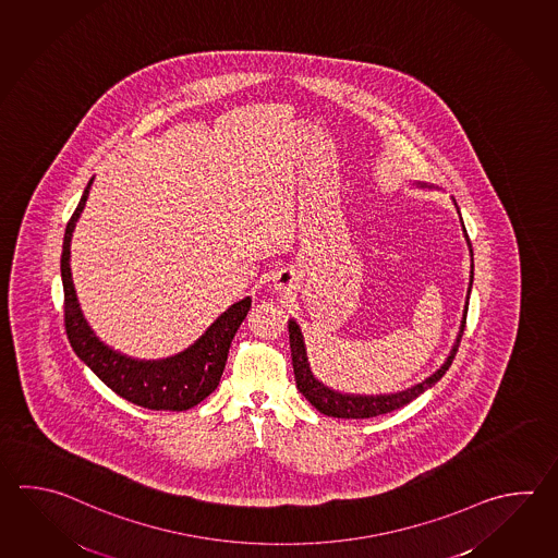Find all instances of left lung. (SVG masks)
<instances>
[{
  "instance_id": "left-lung-1",
  "label": "left lung",
  "mask_w": 558,
  "mask_h": 558,
  "mask_svg": "<svg viewBox=\"0 0 558 558\" xmlns=\"http://www.w3.org/2000/svg\"><path fill=\"white\" fill-rule=\"evenodd\" d=\"M423 186H425V184H423ZM463 234H465L466 244H469V252H471V256H473L465 227H463ZM471 286H473V258H471V278H469V290H466V302L465 310H463V319H461V330H459V336H457L453 350L449 353V357H447L445 364L441 365L433 376L427 377L425 381H421L417 386L410 387V389H405V391L389 393V396H350V393H340V391H333L330 387L324 386L322 381H318V379L314 377L312 369H310L306 345H304V338H302L300 326H298L294 319H290V322H288L290 350H292V365H294V377H296V386L298 389H300V393H302L319 413L330 415V417H341V420H367V417L384 415V413H389V411H396L399 410V408H403V405H408L413 399L420 398L423 391H427L429 387L435 386V384L445 376V372L449 369V365L453 364L457 350H459V343H461V336H463V330H465Z\"/></svg>"
}]
</instances>
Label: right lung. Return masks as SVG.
<instances>
[{"mask_svg": "<svg viewBox=\"0 0 558 558\" xmlns=\"http://www.w3.org/2000/svg\"><path fill=\"white\" fill-rule=\"evenodd\" d=\"M92 181L85 186L80 205L65 228L61 252V280L65 294V331L73 352L81 362L92 367L102 384L111 387L117 396L141 405L145 410L186 411L198 405L215 389L227 365L228 350L240 324L248 316L251 298H244L228 307L208 330L184 352L167 360H133L114 352L93 333L87 319L83 318L75 286L71 278V236L75 222L87 203Z\"/></svg>", "mask_w": 558, "mask_h": 558, "instance_id": "1", "label": "right lung"}]
</instances>
